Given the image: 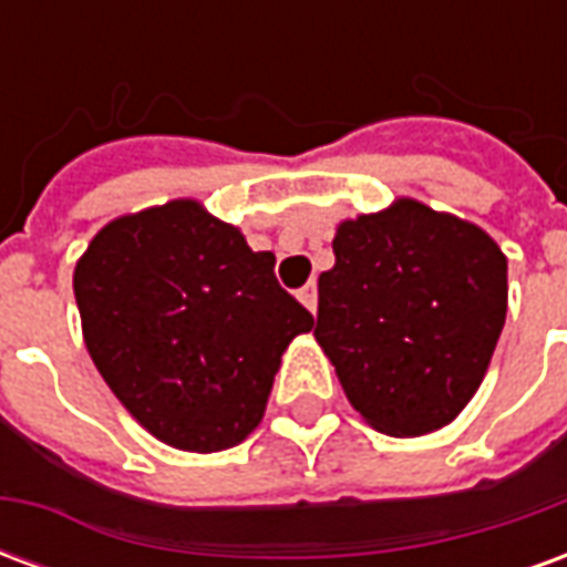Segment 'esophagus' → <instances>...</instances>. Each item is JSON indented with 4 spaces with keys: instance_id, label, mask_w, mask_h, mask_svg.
<instances>
[{
    "instance_id": "1",
    "label": "esophagus",
    "mask_w": 567,
    "mask_h": 567,
    "mask_svg": "<svg viewBox=\"0 0 567 567\" xmlns=\"http://www.w3.org/2000/svg\"><path fill=\"white\" fill-rule=\"evenodd\" d=\"M297 297H300V303H303L309 312H316V307H319V291H316V282L303 285V288L297 291Z\"/></svg>"
}]
</instances>
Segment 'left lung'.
Returning a JSON list of instances; mask_svg holds the SVG:
<instances>
[{"label": "left lung", "mask_w": 567, "mask_h": 567, "mask_svg": "<svg viewBox=\"0 0 567 567\" xmlns=\"http://www.w3.org/2000/svg\"><path fill=\"white\" fill-rule=\"evenodd\" d=\"M333 258L316 340L349 404L392 437L450 425L504 328V251L476 224L404 197L340 224Z\"/></svg>", "instance_id": "left-lung-1"}]
</instances>
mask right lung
Segmentation results:
<instances>
[{"mask_svg":"<svg viewBox=\"0 0 567 567\" xmlns=\"http://www.w3.org/2000/svg\"><path fill=\"white\" fill-rule=\"evenodd\" d=\"M251 251L197 199L124 215L75 264L93 364L140 425L175 450L218 452L258 427L282 352L312 328Z\"/></svg>","mask_w":567,"mask_h":567,"instance_id":"1","label":"right lung"}]
</instances>
